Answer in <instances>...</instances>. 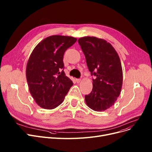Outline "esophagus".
Returning <instances> with one entry per match:
<instances>
[{
	"label": "esophagus",
	"mask_w": 152,
	"mask_h": 152,
	"mask_svg": "<svg viewBox=\"0 0 152 152\" xmlns=\"http://www.w3.org/2000/svg\"><path fill=\"white\" fill-rule=\"evenodd\" d=\"M81 80V79H76V82H77V83H80Z\"/></svg>",
	"instance_id": "1"
}]
</instances>
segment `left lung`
I'll return each mask as SVG.
<instances>
[{
	"mask_svg": "<svg viewBox=\"0 0 152 152\" xmlns=\"http://www.w3.org/2000/svg\"><path fill=\"white\" fill-rule=\"evenodd\" d=\"M78 43L85 55L91 72L93 87L85 95L86 104L96 111L112 106L119 97L123 84V70L120 59L109 42L95 37H84Z\"/></svg>",
	"mask_w": 152,
	"mask_h": 152,
	"instance_id": "obj_1",
	"label": "left lung"
}]
</instances>
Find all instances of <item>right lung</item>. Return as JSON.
Listing matches in <instances>:
<instances>
[{"label": "right lung", "instance_id": "obj_1", "mask_svg": "<svg viewBox=\"0 0 152 152\" xmlns=\"http://www.w3.org/2000/svg\"><path fill=\"white\" fill-rule=\"evenodd\" d=\"M77 39L55 35L39 42L31 53L26 66L30 93L37 104L53 109L63 102L73 82L65 72L63 55Z\"/></svg>", "mask_w": 152, "mask_h": 152}]
</instances>
